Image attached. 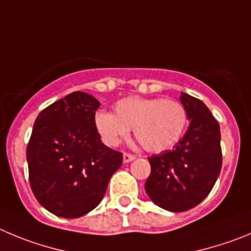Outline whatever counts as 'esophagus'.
<instances>
[{
    "label": "esophagus",
    "instance_id": "obj_1",
    "mask_svg": "<svg viewBox=\"0 0 251 251\" xmlns=\"http://www.w3.org/2000/svg\"><path fill=\"white\" fill-rule=\"evenodd\" d=\"M135 158H136V156H135V154H131V153H124V156H123L124 163L131 162V161H133Z\"/></svg>",
    "mask_w": 251,
    "mask_h": 251
}]
</instances>
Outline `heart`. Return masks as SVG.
Here are the masks:
<instances>
[{"mask_svg":"<svg viewBox=\"0 0 251 251\" xmlns=\"http://www.w3.org/2000/svg\"><path fill=\"white\" fill-rule=\"evenodd\" d=\"M187 125V111L171 99L128 97L115 105V115L99 111L95 127L102 141L116 146L132 128L145 150L161 152L178 142Z\"/></svg>","mask_w":251,"mask_h":251,"instance_id":"obj_1","label":"heart"}]
</instances>
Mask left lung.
Wrapping results in <instances>:
<instances>
[{"label":"left lung","instance_id":"obj_1","mask_svg":"<svg viewBox=\"0 0 251 251\" xmlns=\"http://www.w3.org/2000/svg\"><path fill=\"white\" fill-rule=\"evenodd\" d=\"M189 123L184 136L172 150L149 157L151 173L145 183L147 196L170 212H186L210 193L222 168L221 127L200 99L181 93Z\"/></svg>","mask_w":251,"mask_h":251}]
</instances>
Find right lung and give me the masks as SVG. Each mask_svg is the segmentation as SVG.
Listing matches in <instances>:
<instances>
[{
  "label": "right lung",
  "instance_id": "1",
  "mask_svg": "<svg viewBox=\"0 0 251 251\" xmlns=\"http://www.w3.org/2000/svg\"><path fill=\"white\" fill-rule=\"evenodd\" d=\"M100 102L74 91L39 112L27 146L30 188L42 207L62 218L97 208L123 153L105 146L95 127Z\"/></svg>",
  "mask_w": 251,
  "mask_h": 251
}]
</instances>
